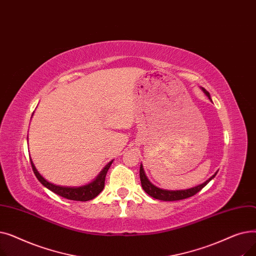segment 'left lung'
Segmentation results:
<instances>
[{"label": "left lung", "mask_w": 256, "mask_h": 256, "mask_svg": "<svg viewBox=\"0 0 256 256\" xmlns=\"http://www.w3.org/2000/svg\"><path fill=\"white\" fill-rule=\"evenodd\" d=\"M200 88H201V90L204 92V94L208 98V100L212 102V98H210L208 91H206L204 87H200ZM217 172L214 173V176H212L208 180H206L204 182L200 184L198 186H195L193 188H189V189L167 190V189H162V188H158V186H154L148 180V178L146 176L143 165L141 164V166H140V180H141V184H142L143 190L150 196H152L156 199H158V200H163V201H174V200H182V199L189 198V197L195 195L196 193H198L201 189H202V188H204L214 176H216Z\"/></svg>", "instance_id": "left-lung-1"}]
</instances>
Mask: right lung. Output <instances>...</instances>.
I'll use <instances>...</instances> for the list:
<instances>
[{
	"mask_svg": "<svg viewBox=\"0 0 256 256\" xmlns=\"http://www.w3.org/2000/svg\"><path fill=\"white\" fill-rule=\"evenodd\" d=\"M26 140H28V137H26ZM113 163V160H110L108 163L102 170L98 173V176L94 178L93 180H91L90 182L83 184V186H60V184H52L48 180H46L42 174L38 172V170L36 169L33 160H31V165L33 168V171L35 173V176L37 178V180L42 182L46 188H48V190H50L52 192L56 193L57 195L64 197L66 199L70 200H76V201H88L91 200L93 198H96L102 190L104 186V180H106V172L109 170L110 166Z\"/></svg>",
	"mask_w": 256,
	"mask_h": 256,
	"instance_id": "1",
	"label": "right lung"
}]
</instances>
